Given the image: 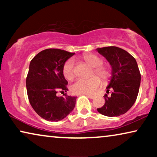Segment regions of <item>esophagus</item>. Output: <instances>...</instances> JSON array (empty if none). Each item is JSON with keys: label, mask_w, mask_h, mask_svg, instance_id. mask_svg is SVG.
<instances>
[{"label": "esophagus", "mask_w": 157, "mask_h": 157, "mask_svg": "<svg viewBox=\"0 0 157 157\" xmlns=\"http://www.w3.org/2000/svg\"><path fill=\"white\" fill-rule=\"evenodd\" d=\"M86 96L87 97H89V98H91V99H93V98H94V97H95V96L93 95H86Z\"/></svg>", "instance_id": "34e87169"}]
</instances>
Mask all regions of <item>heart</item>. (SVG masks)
I'll use <instances>...</instances> for the list:
<instances>
[{"label":"heart","instance_id":"heart-1","mask_svg":"<svg viewBox=\"0 0 157 157\" xmlns=\"http://www.w3.org/2000/svg\"><path fill=\"white\" fill-rule=\"evenodd\" d=\"M82 59L86 63L94 68L93 75L96 74L104 83L108 82L112 76V70L107 65H103V60L94 53H85ZM63 74L66 80L72 81L76 76L75 63L73 59H68L64 63ZM101 82L97 76L89 79L80 78L71 86V91L75 94H92L101 86Z\"/></svg>","mask_w":157,"mask_h":157}]
</instances>
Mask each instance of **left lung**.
Here are the masks:
<instances>
[{
	"instance_id": "left-lung-1",
	"label": "left lung",
	"mask_w": 157,
	"mask_h": 157,
	"mask_svg": "<svg viewBox=\"0 0 157 157\" xmlns=\"http://www.w3.org/2000/svg\"><path fill=\"white\" fill-rule=\"evenodd\" d=\"M106 58L112 68V76L106 93L112 90L110 96L104 95L105 104L97 111L106 117H119L132 108L136 101L141 83V74L136 59L127 51L119 47L96 48Z\"/></svg>"
}]
</instances>
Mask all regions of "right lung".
Wrapping results in <instances>:
<instances>
[{"instance_id": "right-lung-1", "label": "right lung", "mask_w": 157, "mask_h": 157, "mask_svg": "<svg viewBox=\"0 0 157 157\" xmlns=\"http://www.w3.org/2000/svg\"><path fill=\"white\" fill-rule=\"evenodd\" d=\"M74 53L57 48H48L31 60L26 78L27 94L34 111L45 120L59 121L74 110L76 96H57L58 91H68L63 67Z\"/></svg>"}]
</instances>
